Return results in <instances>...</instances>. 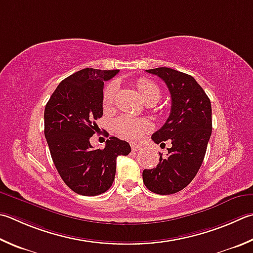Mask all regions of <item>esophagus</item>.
<instances>
[{
    "label": "esophagus",
    "mask_w": 253,
    "mask_h": 253,
    "mask_svg": "<svg viewBox=\"0 0 253 253\" xmlns=\"http://www.w3.org/2000/svg\"><path fill=\"white\" fill-rule=\"evenodd\" d=\"M141 147L139 145H136V144H131V150L132 151H138Z\"/></svg>",
    "instance_id": "1"
}]
</instances>
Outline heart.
Returning <instances> with one entry per match:
<instances>
[{"instance_id": "heart-1", "label": "heart", "mask_w": 253, "mask_h": 253, "mask_svg": "<svg viewBox=\"0 0 253 253\" xmlns=\"http://www.w3.org/2000/svg\"><path fill=\"white\" fill-rule=\"evenodd\" d=\"M136 86L138 88L141 97L146 103L150 100L157 102L160 97V88L148 79H139L136 82ZM117 93V84L111 83L106 86L103 93V106L105 109L112 107L114 104L115 96ZM115 129L124 138L129 140H139L145 132L151 129V123L145 118H134L130 116H122L115 121Z\"/></svg>"}]
</instances>
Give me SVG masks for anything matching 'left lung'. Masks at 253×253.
Instances as JSON below:
<instances>
[{"instance_id":"obj_1","label":"left lung","mask_w":253,"mask_h":253,"mask_svg":"<svg viewBox=\"0 0 253 253\" xmlns=\"http://www.w3.org/2000/svg\"><path fill=\"white\" fill-rule=\"evenodd\" d=\"M160 77L171 96V111L166 123L151 136L156 144L171 142L168 154H160L154 169L142 171L147 189L158 195H171L191 182L204 162L212 130L211 103L194 77L169 67L147 70Z\"/></svg>"}]
</instances>
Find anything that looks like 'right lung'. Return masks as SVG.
Segmentation results:
<instances>
[{
    "mask_svg": "<svg viewBox=\"0 0 253 253\" xmlns=\"http://www.w3.org/2000/svg\"><path fill=\"white\" fill-rule=\"evenodd\" d=\"M119 70L84 68L59 83L44 111V134L63 181L83 196L107 191L115 179L116 159L127 156L130 146L109 137L104 149L91 147L89 138L103 116L104 82Z\"/></svg>",
    "mask_w": 253,
    "mask_h": 253,
    "instance_id": "right-lung-1",
    "label": "right lung"
}]
</instances>
